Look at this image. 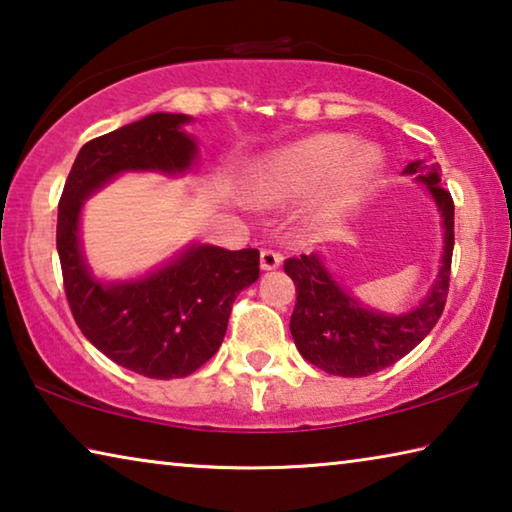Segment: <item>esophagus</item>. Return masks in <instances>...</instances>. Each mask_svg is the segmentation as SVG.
Wrapping results in <instances>:
<instances>
[{
	"label": "esophagus",
	"instance_id": "34e87169",
	"mask_svg": "<svg viewBox=\"0 0 512 512\" xmlns=\"http://www.w3.org/2000/svg\"><path fill=\"white\" fill-rule=\"evenodd\" d=\"M280 264L282 255L275 253V250H262V253H259V266H262V271H275Z\"/></svg>",
	"mask_w": 512,
	"mask_h": 512
}]
</instances>
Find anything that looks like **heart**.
Instances as JSON below:
<instances>
[{
  "label": "heart",
  "instance_id": "b5f03b06",
  "mask_svg": "<svg viewBox=\"0 0 512 512\" xmlns=\"http://www.w3.org/2000/svg\"><path fill=\"white\" fill-rule=\"evenodd\" d=\"M381 167L384 155L377 146H357L354 137L343 133H320L268 155L250 178V192L262 201H273L323 187L320 210L334 212L359 201Z\"/></svg>",
  "mask_w": 512,
  "mask_h": 512
}]
</instances>
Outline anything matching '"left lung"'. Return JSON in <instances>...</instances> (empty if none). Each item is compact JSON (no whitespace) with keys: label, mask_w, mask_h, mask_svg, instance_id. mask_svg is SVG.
<instances>
[{"label":"left lung","mask_w":512,"mask_h":512,"mask_svg":"<svg viewBox=\"0 0 512 512\" xmlns=\"http://www.w3.org/2000/svg\"><path fill=\"white\" fill-rule=\"evenodd\" d=\"M415 176L429 189L443 219V257L438 277L431 284L418 307L406 314H384L370 309L352 298L320 255H300L284 262L293 284H296V307L291 314V336L298 352L327 375L366 377L406 357L443 314L449 271H452L454 250V201L445 187H440V167L436 162L415 160L402 171Z\"/></svg>","instance_id":"1"}]
</instances>
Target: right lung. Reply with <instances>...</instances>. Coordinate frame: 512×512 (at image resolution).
Returning a JSON list of instances; mask_svg holds the SVG:
<instances>
[{
	"instance_id": "1",
	"label": "right lung",
	"mask_w": 512,
	"mask_h": 512,
	"mask_svg": "<svg viewBox=\"0 0 512 512\" xmlns=\"http://www.w3.org/2000/svg\"><path fill=\"white\" fill-rule=\"evenodd\" d=\"M189 121L153 112L94 137L76 155L58 203L56 246L76 325L108 359L151 379L187 377L214 357L232 302L259 277V250L189 244L144 277L101 282L83 255L81 210L119 173L192 169L198 146L183 131Z\"/></svg>"
}]
</instances>
